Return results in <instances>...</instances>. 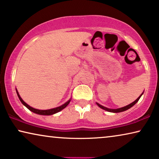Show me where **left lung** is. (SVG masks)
<instances>
[{
    "mask_svg": "<svg viewBox=\"0 0 159 159\" xmlns=\"http://www.w3.org/2000/svg\"><path fill=\"white\" fill-rule=\"evenodd\" d=\"M142 94H143V93H142ZM142 94L138 98L136 99V101H134V102L131 103H130L129 105H128V106H124V107H123V108H118V109H111V108H106V107H104V106H103L100 105V104L98 103H97V105H98V106H99V107H100L101 108H102V109L105 110V111H109V112H113V113H119V112H122V111H126V110H128V109H129V108H131L133 106H134L135 104H136L137 102H138L139 99H140L141 96H142Z\"/></svg>",
    "mask_w": 159,
    "mask_h": 159,
    "instance_id": "obj_1",
    "label": "left lung"
}]
</instances>
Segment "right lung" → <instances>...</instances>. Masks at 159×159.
<instances>
[{
	"instance_id": "add662e5",
	"label": "right lung",
	"mask_w": 159,
	"mask_h": 159,
	"mask_svg": "<svg viewBox=\"0 0 159 159\" xmlns=\"http://www.w3.org/2000/svg\"><path fill=\"white\" fill-rule=\"evenodd\" d=\"M16 92H17V94H18V96L19 99H20V101H21V103H22L23 105H24L25 107L28 108V109L30 111H31L32 112H34L35 113H37V114H40V115H46V116H48V115H52V114H54V113H56L59 112V111H61V110H63V108H65L66 106H67L68 104H69L70 100H69L68 101H67L66 103L63 104V105L59 106V107H57L55 108H52V109H48V110H39V109H35V108H34L32 107H30V106H28L26 103H25L24 101H23V99L20 98V95L18 94V92L17 91V90H16Z\"/></svg>"
}]
</instances>
